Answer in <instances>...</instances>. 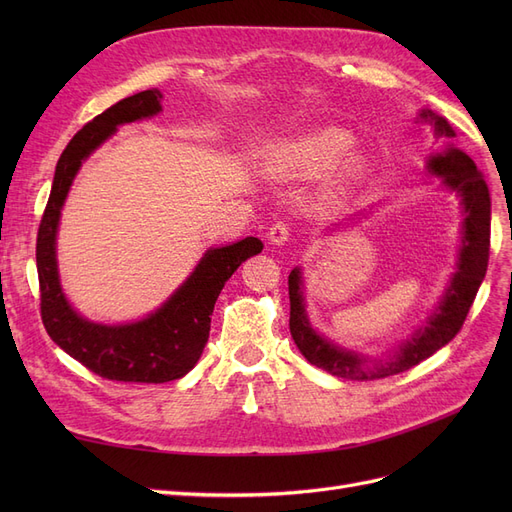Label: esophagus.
Masks as SVG:
<instances>
[{
    "label": "esophagus",
    "instance_id": "esophagus-1",
    "mask_svg": "<svg viewBox=\"0 0 512 512\" xmlns=\"http://www.w3.org/2000/svg\"><path fill=\"white\" fill-rule=\"evenodd\" d=\"M288 235H290V228L284 222H277L269 230V241L273 245H284L288 241Z\"/></svg>",
    "mask_w": 512,
    "mask_h": 512
}]
</instances>
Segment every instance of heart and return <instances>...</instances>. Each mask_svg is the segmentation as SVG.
<instances>
[{
  "label": "heart",
  "instance_id": "obj_1",
  "mask_svg": "<svg viewBox=\"0 0 512 512\" xmlns=\"http://www.w3.org/2000/svg\"><path fill=\"white\" fill-rule=\"evenodd\" d=\"M352 143V134L342 128H320L277 149L275 162L292 173L320 175L342 160ZM356 164H359V156L346 158L344 173H352Z\"/></svg>",
  "mask_w": 512,
  "mask_h": 512
}]
</instances>
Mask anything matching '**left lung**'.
Returning <instances> with one entry per match:
<instances>
[{
    "mask_svg": "<svg viewBox=\"0 0 512 512\" xmlns=\"http://www.w3.org/2000/svg\"><path fill=\"white\" fill-rule=\"evenodd\" d=\"M416 119L431 123L436 138H448V141L455 138L451 123L429 111V108H423ZM427 170L442 179L446 190L459 196L463 209L461 245L455 273L444 288L442 299L433 307L423 327H418L404 344H399L389 354L382 356H369L333 344L331 339L320 335L307 318L303 271L294 267L288 275L290 333L294 344L309 363L329 371L337 378L361 382L389 378L429 359L433 352H438L459 333L476 292L485 280L491 237V198L483 175L478 173L468 153H463L455 145H446L440 153L429 156Z\"/></svg>",
    "mask_w": 512,
    "mask_h": 512,
    "instance_id": "left-lung-1",
    "label": "left lung"
}]
</instances>
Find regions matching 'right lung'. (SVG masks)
Returning a JSON list of instances; mask_svg holds the SVG:
<instances>
[{
  "mask_svg": "<svg viewBox=\"0 0 512 512\" xmlns=\"http://www.w3.org/2000/svg\"><path fill=\"white\" fill-rule=\"evenodd\" d=\"M162 94L147 89L123 98L74 134L55 166L53 188L38 228L36 265L40 312L53 342L94 374L117 382L160 384L183 378L198 363L209 339L213 305L241 262L262 252V241L245 237L211 247L170 297L145 318L102 324L83 318L66 299L57 269V228L70 185L83 162L123 123L149 119L162 111Z\"/></svg>",
  "mask_w": 512,
  "mask_h": 512,
  "instance_id": "add662e5",
  "label": "right lung"
}]
</instances>
